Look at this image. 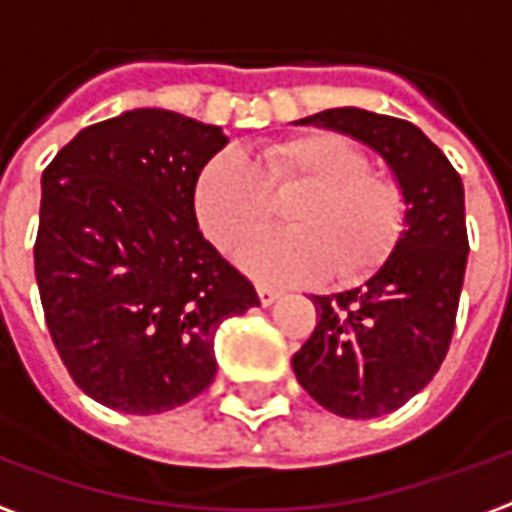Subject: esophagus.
Listing matches in <instances>:
<instances>
[{
    "label": "esophagus",
    "mask_w": 512,
    "mask_h": 512,
    "mask_svg": "<svg viewBox=\"0 0 512 512\" xmlns=\"http://www.w3.org/2000/svg\"><path fill=\"white\" fill-rule=\"evenodd\" d=\"M257 296H260V304H263V307H271L282 293H279L277 288H268V285H257Z\"/></svg>",
    "instance_id": "obj_1"
}]
</instances>
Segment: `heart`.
<instances>
[{"label":"heart","mask_w":512,"mask_h":512,"mask_svg":"<svg viewBox=\"0 0 512 512\" xmlns=\"http://www.w3.org/2000/svg\"><path fill=\"white\" fill-rule=\"evenodd\" d=\"M367 156L343 136L304 134L263 147L255 164L224 150L194 183V213L202 233L233 255L274 213L271 194L304 186L277 230L241 252V266L266 282H315L334 271L356 279L381 266L403 230V194L370 172Z\"/></svg>","instance_id":"b5f03b06"}]
</instances>
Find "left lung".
Wrapping results in <instances>:
<instances>
[{
    "label": "left lung",
    "instance_id": "8db88e82",
    "mask_svg": "<svg viewBox=\"0 0 512 512\" xmlns=\"http://www.w3.org/2000/svg\"><path fill=\"white\" fill-rule=\"evenodd\" d=\"M296 126L329 128L384 158L403 194V230L359 288L312 296L318 326L293 356L299 384L326 411L384 417L425 389L447 356L466 274L461 175L414 123L356 106Z\"/></svg>",
    "mask_w": 512,
    "mask_h": 512
}]
</instances>
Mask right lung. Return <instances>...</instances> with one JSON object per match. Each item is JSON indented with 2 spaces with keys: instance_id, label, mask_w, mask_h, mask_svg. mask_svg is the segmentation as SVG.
<instances>
[{
  "instance_id": "1",
  "label": "right lung",
  "mask_w": 512,
  "mask_h": 512,
  "mask_svg": "<svg viewBox=\"0 0 512 512\" xmlns=\"http://www.w3.org/2000/svg\"><path fill=\"white\" fill-rule=\"evenodd\" d=\"M227 142L145 106L79 131L40 178V301L68 373L101 406L189 403L216 376L222 321L260 304L194 213L197 175Z\"/></svg>"
}]
</instances>
